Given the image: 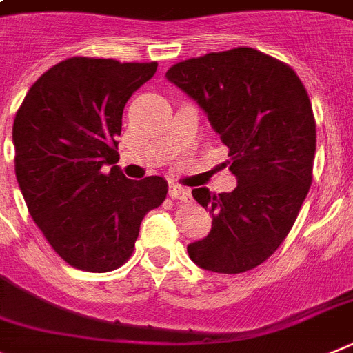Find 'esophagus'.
<instances>
[{
	"mask_svg": "<svg viewBox=\"0 0 353 353\" xmlns=\"http://www.w3.org/2000/svg\"><path fill=\"white\" fill-rule=\"evenodd\" d=\"M168 195L172 199H177V201L181 202H188L190 199H192V195H190V192L186 188H183V186L179 185H170L168 186Z\"/></svg>",
	"mask_w": 353,
	"mask_h": 353,
	"instance_id": "obj_1",
	"label": "esophagus"
}]
</instances>
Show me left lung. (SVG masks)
Segmentation results:
<instances>
[{"label": "left lung", "instance_id": "obj_1", "mask_svg": "<svg viewBox=\"0 0 353 353\" xmlns=\"http://www.w3.org/2000/svg\"><path fill=\"white\" fill-rule=\"evenodd\" d=\"M167 79L192 97L229 149V194L192 190L210 210L211 231L190 243V259L216 274L266 261L296 220L312 181L316 124L295 70L252 48L190 58Z\"/></svg>", "mask_w": 353, "mask_h": 353}]
</instances>
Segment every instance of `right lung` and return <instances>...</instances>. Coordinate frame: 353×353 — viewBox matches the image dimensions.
<instances>
[{
	"label": "right lung",
	"mask_w": 353,
	"mask_h": 353,
	"mask_svg": "<svg viewBox=\"0 0 353 353\" xmlns=\"http://www.w3.org/2000/svg\"><path fill=\"white\" fill-rule=\"evenodd\" d=\"M156 67L69 58L37 79L14 119L24 202L54 252L78 270L124 265L143 216L167 197L163 177L128 179L115 165L125 103Z\"/></svg>",
	"instance_id": "1"
}]
</instances>
